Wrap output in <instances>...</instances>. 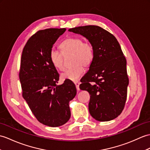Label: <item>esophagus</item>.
Instances as JSON below:
<instances>
[{
  "instance_id": "esophagus-1",
  "label": "esophagus",
  "mask_w": 150,
  "mask_h": 150,
  "mask_svg": "<svg viewBox=\"0 0 150 150\" xmlns=\"http://www.w3.org/2000/svg\"><path fill=\"white\" fill-rule=\"evenodd\" d=\"M74 83H75V86H76V90H77V91H79V90H80V88H79L80 82H75Z\"/></svg>"
}]
</instances>
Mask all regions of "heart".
Returning <instances> with one entry per match:
<instances>
[{
    "instance_id": "b5f03b06",
    "label": "heart",
    "mask_w": 150,
    "mask_h": 150,
    "mask_svg": "<svg viewBox=\"0 0 150 150\" xmlns=\"http://www.w3.org/2000/svg\"><path fill=\"white\" fill-rule=\"evenodd\" d=\"M62 54L55 49L50 52V59L54 67L59 71H63L64 55H72L70 68L67 69L61 76L63 79L76 81L82 75L83 67L88 68L94 58V48L89 41H83L80 37H69L60 45Z\"/></svg>"
}]
</instances>
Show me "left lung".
Masks as SVG:
<instances>
[{"mask_svg":"<svg viewBox=\"0 0 150 150\" xmlns=\"http://www.w3.org/2000/svg\"><path fill=\"white\" fill-rule=\"evenodd\" d=\"M69 31L85 37L93 46V60L79 86L91 95L90 114L99 121L115 119L124 109L129 83L120 45L112 34L99 26H81Z\"/></svg>","mask_w":150,"mask_h":150,"instance_id":"obj_1","label":"left lung"}]
</instances>
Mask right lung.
<instances>
[{"label":"right lung","mask_w":150,"mask_h":150,"mask_svg":"<svg viewBox=\"0 0 150 150\" xmlns=\"http://www.w3.org/2000/svg\"><path fill=\"white\" fill-rule=\"evenodd\" d=\"M66 31L47 29L38 31L24 47L19 78L22 96L41 123L57 127L69 120V102L76 94L75 85L65 80L57 85L59 75L50 59L53 45Z\"/></svg>","instance_id":"obj_1"}]
</instances>
